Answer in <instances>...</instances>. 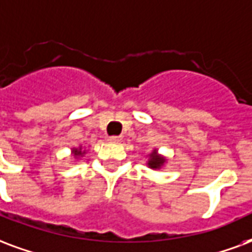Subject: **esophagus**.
Wrapping results in <instances>:
<instances>
[{
	"label": "esophagus",
	"instance_id": "1",
	"mask_svg": "<svg viewBox=\"0 0 252 252\" xmlns=\"http://www.w3.org/2000/svg\"><path fill=\"white\" fill-rule=\"evenodd\" d=\"M121 141H123V139H121L120 136H112V137H109V143H113V144H119Z\"/></svg>",
	"mask_w": 252,
	"mask_h": 252
}]
</instances>
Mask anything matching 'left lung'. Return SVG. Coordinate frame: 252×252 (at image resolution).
<instances>
[{"instance_id": "left-lung-1", "label": "left lung", "mask_w": 252, "mask_h": 252, "mask_svg": "<svg viewBox=\"0 0 252 252\" xmlns=\"http://www.w3.org/2000/svg\"><path fill=\"white\" fill-rule=\"evenodd\" d=\"M147 158H148V160H147L145 164L148 165V168L155 169V171H159V169L164 168L165 164H167V158L163 156V155H160L159 151L156 150V148L152 150L151 154L147 155Z\"/></svg>"}]
</instances>
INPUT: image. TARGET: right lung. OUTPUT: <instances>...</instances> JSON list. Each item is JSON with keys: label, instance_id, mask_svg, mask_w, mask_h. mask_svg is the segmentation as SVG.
Returning <instances> with one entry per match:
<instances>
[{"label": "right lung", "instance_id": "obj_1", "mask_svg": "<svg viewBox=\"0 0 252 252\" xmlns=\"http://www.w3.org/2000/svg\"><path fill=\"white\" fill-rule=\"evenodd\" d=\"M85 154H87V150L84 148L83 144H80L79 147H73V148L70 150V155L73 156V159L76 160V161L81 160V158H84Z\"/></svg>", "mask_w": 252, "mask_h": 252}]
</instances>
